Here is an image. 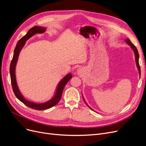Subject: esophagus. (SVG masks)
Wrapping results in <instances>:
<instances>
[{"label":"esophagus","instance_id":"obj_1","mask_svg":"<svg viewBox=\"0 0 146 146\" xmlns=\"http://www.w3.org/2000/svg\"><path fill=\"white\" fill-rule=\"evenodd\" d=\"M80 72V70H78V73H79Z\"/></svg>","mask_w":146,"mask_h":146}]
</instances>
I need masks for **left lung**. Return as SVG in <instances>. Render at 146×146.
Instances as JSON below:
<instances>
[{"instance_id": "left-lung-1", "label": "left lung", "mask_w": 146, "mask_h": 146, "mask_svg": "<svg viewBox=\"0 0 146 146\" xmlns=\"http://www.w3.org/2000/svg\"><path fill=\"white\" fill-rule=\"evenodd\" d=\"M125 42L126 43H127L128 45L131 46V48H132V49L133 50V51H134V55H135V62H136V65H137V68H138V72H139V74L140 75H141V70H140V65H139V54H138V50H137V48L133 45V44L131 43V42L130 41V40L129 39H128V38H126V39H125ZM83 98H84V97H83ZM84 101H85V100H84ZM85 104L90 107V108L91 109V110H92L91 107L89 106L86 103V102L85 101Z\"/></svg>"}]
</instances>
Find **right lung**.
Wrapping results in <instances>:
<instances>
[{
    "instance_id": "add662e5",
    "label": "right lung",
    "mask_w": 146,
    "mask_h": 146,
    "mask_svg": "<svg viewBox=\"0 0 146 146\" xmlns=\"http://www.w3.org/2000/svg\"><path fill=\"white\" fill-rule=\"evenodd\" d=\"M46 29L45 27H43L40 26H34L28 31V32L26 35L23 36L21 39L18 41L15 48L14 49L13 58H12V60L11 61L9 69L11 84L12 89H13V91L14 92V94L15 95L16 97L25 105H26L27 106L30 107L31 109L37 110L48 109L50 108V107L57 104V103L59 102L61 98L62 93L63 90H64V88L66 85L72 78V75L70 73H68L66 76H65L58 83L54 97L50 100L43 103H36L32 102V101H30L26 100L24 97L20 90H19V88L17 83L15 76V67L18 59L19 54H20V51L25 45V44H26V42L27 40H29L30 37H31L36 34L43 33L46 31Z\"/></svg>"
}]
</instances>
